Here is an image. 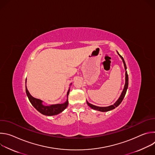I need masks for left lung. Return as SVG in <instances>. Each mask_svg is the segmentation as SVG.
Segmentation results:
<instances>
[{
	"label": "left lung",
	"mask_w": 155,
	"mask_h": 155,
	"mask_svg": "<svg viewBox=\"0 0 155 155\" xmlns=\"http://www.w3.org/2000/svg\"><path fill=\"white\" fill-rule=\"evenodd\" d=\"M117 53L118 54V55L120 56V57L121 58V59L123 61V62L124 66V69H125V84H124L123 90L120 97L115 102V103H114L113 105H111L108 106V107H98V106H96V105H93V104L89 103L86 101V102H87V104L88 105V106L90 107L91 108H93L94 110H97V111L105 112H108V111H110V110H112L115 108L116 107H117L121 104V102L123 100V99L125 96V94L126 93L127 87H128V75H127V71H126V69H127L126 65V63L124 62V60L123 58L118 53V51H117Z\"/></svg>",
	"instance_id": "8db88e82"
}]
</instances>
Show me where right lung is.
I'll return each instance as SVG.
<instances>
[{
	"label": "right lung",
	"mask_w": 155,
	"mask_h": 155,
	"mask_svg": "<svg viewBox=\"0 0 155 155\" xmlns=\"http://www.w3.org/2000/svg\"><path fill=\"white\" fill-rule=\"evenodd\" d=\"M72 83L70 84V86ZM26 94L28 97L29 101L31 102V104L34 106V107L40 113L44 115L47 116H53L56 115L63 112L64 110L67 108L69 104L68 102V96L70 92V87L69 88V90L67 93V100L63 104H57L50 105H45L43 104V101L35 98L31 95L29 91L28 90V88L26 86Z\"/></svg>",
	"instance_id": "right-lung-1"
}]
</instances>
